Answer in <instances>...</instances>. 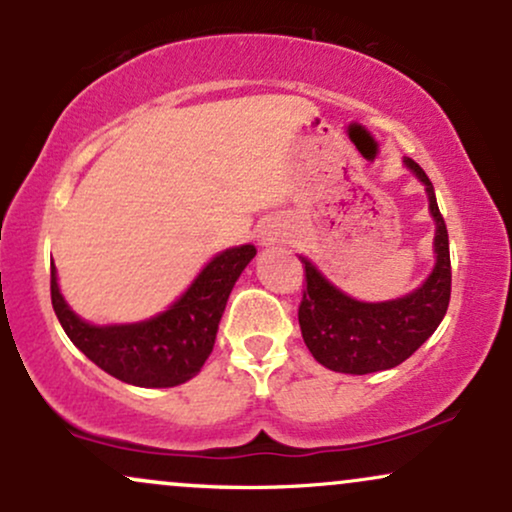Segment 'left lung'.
Returning a JSON list of instances; mask_svg holds the SVG:
<instances>
[{
    "instance_id": "left-lung-1",
    "label": "left lung",
    "mask_w": 512,
    "mask_h": 512,
    "mask_svg": "<svg viewBox=\"0 0 512 512\" xmlns=\"http://www.w3.org/2000/svg\"><path fill=\"white\" fill-rule=\"evenodd\" d=\"M404 166L424 182L428 209L436 221V264L419 289L395 301L363 303L339 291L313 262L301 257L305 291L298 305V322L303 342L317 363L337 373L366 375L399 366L438 330L448 310L452 284L448 228L424 168L411 158H404Z\"/></svg>"
}]
</instances>
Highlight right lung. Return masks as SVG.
<instances>
[{"instance_id": "add662e5", "label": "right lung", "mask_w": 512, "mask_h": 512, "mask_svg": "<svg viewBox=\"0 0 512 512\" xmlns=\"http://www.w3.org/2000/svg\"><path fill=\"white\" fill-rule=\"evenodd\" d=\"M255 255V245L223 250L168 310L144 322L105 327L81 320L69 308L57 286V269L52 264V308L76 349L105 373L127 385L175 387L202 370L214 349L228 296Z\"/></svg>"}]
</instances>
